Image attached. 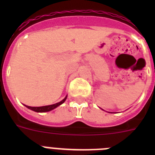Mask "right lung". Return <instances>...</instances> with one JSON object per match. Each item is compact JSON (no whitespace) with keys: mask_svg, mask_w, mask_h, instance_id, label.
<instances>
[{"mask_svg":"<svg viewBox=\"0 0 155 155\" xmlns=\"http://www.w3.org/2000/svg\"><path fill=\"white\" fill-rule=\"evenodd\" d=\"M68 98V95H66L65 98L61 101V102H57L56 104H53V105H45V106H39V107H31V106H28V105H25V107H27L28 109H31V110L34 111V112H36V113H46V112H50V111L53 110V109H56L57 107H58L59 105H61V104L64 103Z\"/></svg>","mask_w":155,"mask_h":155,"instance_id":"1","label":"right lung"}]
</instances>
